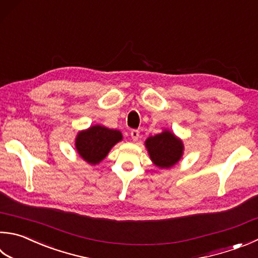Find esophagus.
<instances>
[{
  "mask_svg": "<svg viewBox=\"0 0 258 258\" xmlns=\"http://www.w3.org/2000/svg\"><path fill=\"white\" fill-rule=\"evenodd\" d=\"M131 138H132L133 141H138L139 138H140V131L139 130L131 131Z\"/></svg>",
  "mask_w": 258,
  "mask_h": 258,
  "instance_id": "1",
  "label": "esophagus"
}]
</instances>
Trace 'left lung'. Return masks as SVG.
I'll list each match as a JSON object with an SVG mask.
<instances>
[{
    "label": "left lung",
    "instance_id": "1",
    "mask_svg": "<svg viewBox=\"0 0 258 258\" xmlns=\"http://www.w3.org/2000/svg\"><path fill=\"white\" fill-rule=\"evenodd\" d=\"M145 145L154 165L160 168H170L178 162L182 154V143L169 131L150 137Z\"/></svg>",
    "mask_w": 258,
    "mask_h": 258
}]
</instances>
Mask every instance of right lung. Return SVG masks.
<instances>
[{"label":"right lung","instance_id":"right-lung-1","mask_svg":"<svg viewBox=\"0 0 258 258\" xmlns=\"http://www.w3.org/2000/svg\"><path fill=\"white\" fill-rule=\"evenodd\" d=\"M120 140L121 133L119 131L96 125L79 133L76 147L84 160L96 165L108 154L109 150Z\"/></svg>","mask_w":258,"mask_h":258}]
</instances>
